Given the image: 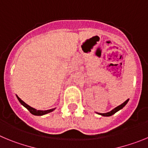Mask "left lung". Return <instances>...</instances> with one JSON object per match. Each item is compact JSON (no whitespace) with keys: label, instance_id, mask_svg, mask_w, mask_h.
Listing matches in <instances>:
<instances>
[{"label":"left lung","instance_id":"left-lung-1","mask_svg":"<svg viewBox=\"0 0 148 148\" xmlns=\"http://www.w3.org/2000/svg\"><path fill=\"white\" fill-rule=\"evenodd\" d=\"M128 101H129V99H127V100H126L125 102H124L122 104V105H120V106H117L116 108H115L114 109H113L112 110H110V112L106 113V114H99L103 116H110L113 115V114H115L116 112H117L118 110H121V109H122L123 107H125V105L127 103V102H128ZM97 114H98V113H97Z\"/></svg>","mask_w":148,"mask_h":148}]
</instances>
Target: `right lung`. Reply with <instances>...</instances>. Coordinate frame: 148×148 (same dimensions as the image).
Returning <instances> with one entry per match:
<instances>
[{"mask_svg": "<svg viewBox=\"0 0 148 148\" xmlns=\"http://www.w3.org/2000/svg\"><path fill=\"white\" fill-rule=\"evenodd\" d=\"M17 98H18V99L19 100V102H21V105H23V106H24L26 108H27L28 110H29V112L31 113L32 114H33V115H35V116H42V115H44V114H49V113L51 112V111H53V110H54L55 108H52V109H50V110H36V109L30 107L29 106H28L27 104L25 103L24 102L23 100H21V99H20L19 97L17 96Z\"/></svg>", "mask_w": 148, "mask_h": 148, "instance_id": "add662e5", "label": "right lung"}]
</instances>
